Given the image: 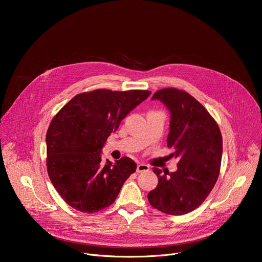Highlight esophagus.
Masks as SVG:
<instances>
[{"instance_id": "obj_1", "label": "esophagus", "mask_w": 262, "mask_h": 262, "mask_svg": "<svg viewBox=\"0 0 262 262\" xmlns=\"http://www.w3.org/2000/svg\"><path fill=\"white\" fill-rule=\"evenodd\" d=\"M149 170V167L145 163H139L138 166H137V172L138 173H142V172H147Z\"/></svg>"}]
</instances>
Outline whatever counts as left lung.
Listing matches in <instances>:
<instances>
[{
    "instance_id": "left-lung-1",
    "label": "left lung",
    "mask_w": 262,
    "mask_h": 262,
    "mask_svg": "<svg viewBox=\"0 0 262 262\" xmlns=\"http://www.w3.org/2000/svg\"><path fill=\"white\" fill-rule=\"evenodd\" d=\"M170 112L168 147L180 158L175 172L154 168L157 187L147 199L154 208L172 215L198 208L214 187L223 153L222 135L206 108L189 93L164 88L154 93Z\"/></svg>"
}]
</instances>
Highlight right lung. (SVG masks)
I'll use <instances>...</instances> for the list:
<instances>
[{
  "label": "right lung",
  "mask_w": 262,
  "mask_h": 262,
  "mask_svg": "<svg viewBox=\"0 0 262 262\" xmlns=\"http://www.w3.org/2000/svg\"><path fill=\"white\" fill-rule=\"evenodd\" d=\"M150 91L98 89L75 95L50 124L47 167L62 200L81 212H98L112 205L137 164L128 157L102 161L108 137Z\"/></svg>",
  "instance_id": "right-lung-1"
}]
</instances>
